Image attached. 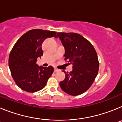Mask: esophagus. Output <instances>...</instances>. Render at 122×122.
I'll list each match as a JSON object with an SVG mask.
<instances>
[{"mask_svg":"<svg viewBox=\"0 0 122 122\" xmlns=\"http://www.w3.org/2000/svg\"><path fill=\"white\" fill-rule=\"evenodd\" d=\"M59 71V70L57 68H54V72H57Z\"/></svg>","mask_w":122,"mask_h":122,"instance_id":"1","label":"esophagus"}]
</instances>
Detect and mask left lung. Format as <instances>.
<instances>
[{"instance_id": "left-lung-1", "label": "left lung", "mask_w": 122, "mask_h": 122, "mask_svg": "<svg viewBox=\"0 0 122 122\" xmlns=\"http://www.w3.org/2000/svg\"><path fill=\"white\" fill-rule=\"evenodd\" d=\"M57 36L65 48V60L73 65L70 73L63 71L65 78L60 82V86L68 94L79 95L91 87L97 76V54L91 43L80 34L60 32Z\"/></svg>"}]
</instances>
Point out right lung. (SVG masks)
Here are the masks:
<instances>
[{
    "instance_id": "1",
    "label": "right lung",
    "mask_w": 122,
    "mask_h": 122,
    "mask_svg": "<svg viewBox=\"0 0 122 122\" xmlns=\"http://www.w3.org/2000/svg\"><path fill=\"white\" fill-rule=\"evenodd\" d=\"M56 32L33 29L19 38L11 51L8 65L17 86L27 92H36L46 86L54 68L39 66L38 57L43 56L42 43L48 38L56 37Z\"/></svg>"
}]
</instances>
